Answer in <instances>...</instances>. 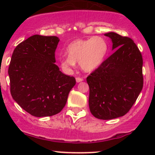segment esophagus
<instances>
[{
	"mask_svg": "<svg viewBox=\"0 0 155 155\" xmlns=\"http://www.w3.org/2000/svg\"><path fill=\"white\" fill-rule=\"evenodd\" d=\"M76 82H82V81H83V78L76 77Z\"/></svg>",
	"mask_w": 155,
	"mask_h": 155,
	"instance_id": "esophagus-1",
	"label": "esophagus"
}]
</instances>
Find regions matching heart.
<instances>
[{"label":"heart","instance_id":"obj_1","mask_svg":"<svg viewBox=\"0 0 155 155\" xmlns=\"http://www.w3.org/2000/svg\"><path fill=\"white\" fill-rule=\"evenodd\" d=\"M107 42L103 37H94L86 40H76L66 48L68 55L60 60L61 68L64 70L75 68L76 62L86 72H91L99 68L107 55Z\"/></svg>","mask_w":155,"mask_h":155}]
</instances>
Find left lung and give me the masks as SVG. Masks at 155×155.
Here are the masks:
<instances>
[{"instance_id": "8db88e82", "label": "left lung", "mask_w": 155, "mask_h": 155, "mask_svg": "<svg viewBox=\"0 0 155 155\" xmlns=\"http://www.w3.org/2000/svg\"><path fill=\"white\" fill-rule=\"evenodd\" d=\"M112 42L115 52L87 77L89 108L97 118L109 120L124 115L143 87V57L127 37L114 32L104 34Z\"/></svg>"}]
</instances>
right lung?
Segmentation results:
<instances>
[{
    "instance_id": "add662e5",
    "label": "right lung",
    "mask_w": 155,
    "mask_h": 155,
    "mask_svg": "<svg viewBox=\"0 0 155 155\" xmlns=\"http://www.w3.org/2000/svg\"><path fill=\"white\" fill-rule=\"evenodd\" d=\"M59 40L55 36L33 35L12 54L8 70L11 95L33 116L59 113L76 85L75 78L64 74L54 64Z\"/></svg>"
}]
</instances>
